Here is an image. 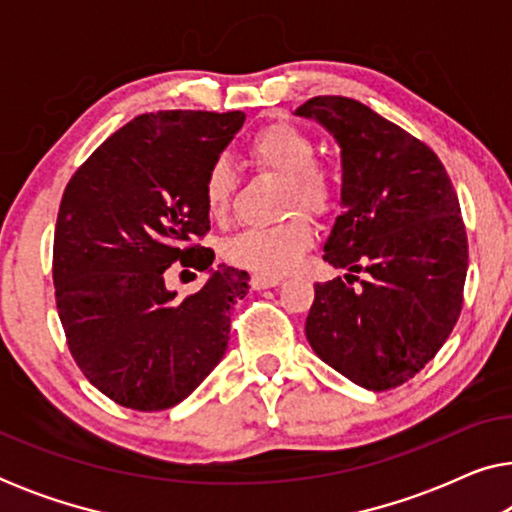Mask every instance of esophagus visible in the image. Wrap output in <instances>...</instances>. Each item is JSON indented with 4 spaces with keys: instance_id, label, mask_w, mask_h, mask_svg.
<instances>
[{
    "instance_id": "1",
    "label": "esophagus",
    "mask_w": 512,
    "mask_h": 512,
    "mask_svg": "<svg viewBox=\"0 0 512 512\" xmlns=\"http://www.w3.org/2000/svg\"><path fill=\"white\" fill-rule=\"evenodd\" d=\"M282 279L279 277H263V275H254L251 277V289L261 291V289H272V286H279Z\"/></svg>"
}]
</instances>
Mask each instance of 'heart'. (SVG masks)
Instances as JSON below:
<instances>
[{
    "instance_id": "1",
    "label": "heart",
    "mask_w": 512,
    "mask_h": 512,
    "mask_svg": "<svg viewBox=\"0 0 512 512\" xmlns=\"http://www.w3.org/2000/svg\"><path fill=\"white\" fill-rule=\"evenodd\" d=\"M249 158L258 167L286 177V212L303 207L307 212L324 214L333 205L331 174L314 163L317 146L305 130L293 123H270L256 132L247 144ZM237 177L226 158L214 160L202 184V200L207 214L223 221L233 205ZM314 242V230L303 214L268 228H247L223 244V256L233 265L263 277H282L298 265Z\"/></svg>"
}]
</instances>
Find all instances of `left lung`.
Segmentation results:
<instances>
[{
    "instance_id": "1",
    "label": "left lung",
    "mask_w": 512,
    "mask_h": 512,
    "mask_svg": "<svg viewBox=\"0 0 512 512\" xmlns=\"http://www.w3.org/2000/svg\"><path fill=\"white\" fill-rule=\"evenodd\" d=\"M296 116L317 121L342 151V214L324 261L347 275L314 284L307 342L359 387L394 389L438 354L459 319L468 242L457 193L429 146L366 104L312 97ZM356 271L369 272L359 290Z\"/></svg>"
}]
</instances>
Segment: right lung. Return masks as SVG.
<instances>
[{"mask_svg": "<svg viewBox=\"0 0 512 512\" xmlns=\"http://www.w3.org/2000/svg\"><path fill=\"white\" fill-rule=\"evenodd\" d=\"M242 111H158L123 125L69 179L53 240L55 303L88 382L123 408L156 412L191 396L223 359L230 310L249 275L191 244L209 230L205 174ZM208 270L184 301L172 262Z\"/></svg>", "mask_w": 512, "mask_h": 512, "instance_id": "right-lung-1", "label": "right lung"}]
</instances>
